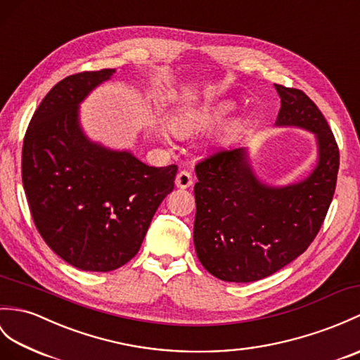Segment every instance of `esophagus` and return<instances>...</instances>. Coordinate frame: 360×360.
Listing matches in <instances>:
<instances>
[{"label":"esophagus","instance_id":"esophagus-1","mask_svg":"<svg viewBox=\"0 0 360 360\" xmlns=\"http://www.w3.org/2000/svg\"><path fill=\"white\" fill-rule=\"evenodd\" d=\"M174 184H176L178 188H188L191 184H193V176H191L190 172L181 170L176 174V179H174Z\"/></svg>","mask_w":360,"mask_h":360}]
</instances>
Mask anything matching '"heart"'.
<instances>
[{
    "label": "heart",
    "instance_id": "b5f03b06",
    "mask_svg": "<svg viewBox=\"0 0 360 360\" xmlns=\"http://www.w3.org/2000/svg\"><path fill=\"white\" fill-rule=\"evenodd\" d=\"M231 110V104L222 103L218 107L212 108V110H202V112H195V113H186L181 115L176 118L174 122V127L178 131H187L190 129L196 127V125H208L216 121L224 118L225 115Z\"/></svg>",
    "mask_w": 360,
    "mask_h": 360
}]
</instances>
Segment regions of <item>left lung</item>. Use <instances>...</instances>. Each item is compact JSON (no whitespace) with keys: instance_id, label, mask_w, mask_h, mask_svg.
Instances as JSON below:
<instances>
[{"instance_id":"1","label":"left lung","mask_w":360,"mask_h":360,"mask_svg":"<svg viewBox=\"0 0 360 360\" xmlns=\"http://www.w3.org/2000/svg\"><path fill=\"white\" fill-rule=\"evenodd\" d=\"M274 87L276 124L313 131L319 161L305 181L282 188L257 181L244 148L218 150L196 164L195 248L221 281L255 282L295 261L319 233L336 190L339 147L327 120L302 90Z\"/></svg>"}]
</instances>
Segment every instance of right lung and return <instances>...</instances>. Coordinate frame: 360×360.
Returning a JSON list of instances; mask_svg holds the SVG:
<instances>
[{
    "label": "right lung",
    "instance_id": "obj_1",
    "mask_svg": "<svg viewBox=\"0 0 360 360\" xmlns=\"http://www.w3.org/2000/svg\"><path fill=\"white\" fill-rule=\"evenodd\" d=\"M113 72H79L58 82L33 113L22 144V186L35 227L63 261L84 271L116 270L139 252L178 172L84 136L78 105Z\"/></svg>",
    "mask_w": 360,
    "mask_h": 360
}]
</instances>
